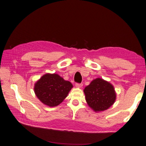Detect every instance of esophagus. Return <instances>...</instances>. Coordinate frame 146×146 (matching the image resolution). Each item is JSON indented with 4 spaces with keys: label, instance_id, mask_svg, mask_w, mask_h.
Instances as JSON below:
<instances>
[{
    "label": "esophagus",
    "instance_id": "34e87169",
    "mask_svg": "<svg viewBox=\"0 0 146 146\" xmlns=\"http://www.w3.org/2000/svg\"><path fill=\"white\" fill-rule=\"evenodd\" d=\"M75 86L77 88H81L82 87V84H78V83H76L75 84Z\"/></svg>",
    "mask_w": 146,
    "mask_h": 146
}]
</instances>
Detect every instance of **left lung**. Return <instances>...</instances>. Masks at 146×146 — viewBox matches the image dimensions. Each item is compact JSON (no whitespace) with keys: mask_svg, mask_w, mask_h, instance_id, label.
I'll return each instance as SVG.
<instances>
[{"mask_svg":"<svg viewBox=\"0 0 146 146\" xmlns=\"http://www.w3.org/2000/svg\"><path fill=\"white\" fill-rule=\"evenodd\" d=\"M84 92L88 105L96 112L108 109L116 100L113 85L100 78L92 80Z\"/></svg>","mask_w":146,"mask_h":146,"instance_id":"8db88e82","label":"left lung"}]
</instances>
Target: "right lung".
Wrapping results in <instances>:
<instances>
[{"label":"right lung","instance_id":"right-lung-1","mask_svg":"<svg viewBox=\"0 0 146 146\" xmlns=\"http://www.w3.org/2000/svg\"><path fill=\"white\" fill-rule=\"evenodd\" d=\"M73 87L72 84L56 74H46L35 84L34 91L38 98L50 107L60 104Z\"/></svg>","mask_w":146,"mask_h":146}]
</instances>
